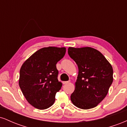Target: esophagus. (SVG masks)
<instances>
[{"label": "esophagus", "instance_id": "esophagus-1", "mask_svg": "<svg viewBox=\"0 0 127 127\" xmlns=\"http://www.w3.org/2000/svg\"><path fill=\"white\" fill-rule=\"evenodd\" d=\"M70 82V81H64V82H63V84H68V83Z\"/></svg>", "mask_w": 127, "mask_h": 127}]
</instances>
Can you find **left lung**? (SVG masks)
I'll use <instances>...</instances> for the list:
<instances>
[{"instance_id": "1", "label": "left lung", "mask_w": 127, "mask_h": 127, "mask_svg": "<svg viewBox=\"0 0 127 127\" xmlns=\"http://www.w3.org/2000/svg\"><path fill=\"white\" fill-rule=\"evenodd\" d=\"M68 54L79 70L71 101L80 109L95 107L105 98L113 82L111 64L101 52L91 47H69Z\"/></svg>"}]
</instances>
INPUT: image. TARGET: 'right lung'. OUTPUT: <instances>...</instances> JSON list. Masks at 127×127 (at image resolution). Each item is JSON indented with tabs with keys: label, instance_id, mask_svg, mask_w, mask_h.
Masks as SVG:
<instances>
[{
	"label": "right lung",
	"instance_id": "right-lung-1",
	"mask_svg": "<svg viewBox=\"0 0 127 127\" xmlns=\"http://www.w3.org/2000/svg\"><path fill=\"white\" fill-rule=\"evenodd\" d=\"M65 48L49 46L39 49L23 64L19 85L27 101L40 110L54 103L55 94L62 87L58 80L56 64L65 54Z\"/></svg>",
	"mask_w": 127,
	"mask_h": 127
}]
</instances>
